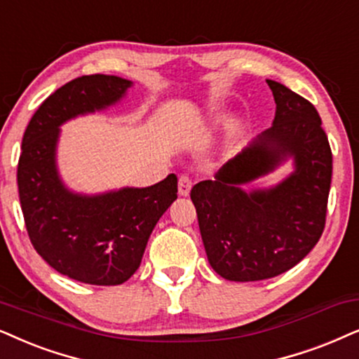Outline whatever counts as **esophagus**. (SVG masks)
<instances>
[{
  "mask_svg": "<svg viewBox=\"0 0 359 359\" xmlns=\"http://www.w3.org/2000/svg\"><path fill=\"white\" fill-rule=\"evenodd\" d=\"M191 188H193V181H191L189 176L188 175L180 176V180H178V193L181 194V196H188Z\"/></svg>",
  "mask_w": 359,
  "mask_h": 359,
  "instance_id": "34e87169",
  "label": "esophagus"
}]
</instances>
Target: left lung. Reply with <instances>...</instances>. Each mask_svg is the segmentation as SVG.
Wrapping results in <instances>:
<instances>
[{
    "label": "left lung",
    "instance_id": "obj_1",
    "mask_svg": "<svg viewBox=\"0 0 359 359\" xmlns=\"http://www.w3.org/2000/svg\"><path fill=\"white\" fill-rule=\"evenodd\" d=\"M277 110L273 125L216 180L194 184L191 199L211 267L234 282H255L295 267L323 234L333 155L311 102L267 81ZM297 170L276 189L248 195L239 184L270 170L283 156Z\"/></svg>",
    "mask_w": 359,
    "mask_h": 359
}]
</instances>
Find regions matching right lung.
I'll return each instance as SVG.
<instances>
[{
	"label": "right lung",
	"mask_w": 359,
	"mask_h": 359,
	"mask_svg": "<svg viewBox=\"0 0 359 359\" xmlns=\"http://www.w3.org/2000/svg\"><path fill=\"white\" fill-rule=\"evenodd\" d=\"M130 82L92 74L67 82L34 111L22 135L18 191L36 252L62 276L90 285H120L140 267L153 227L178 193L168 175L150 188H125L86 198L55 173L59 125L117 102Z\"/></svg>",
	"instance_id": "obj_1"
}]
</instances>
